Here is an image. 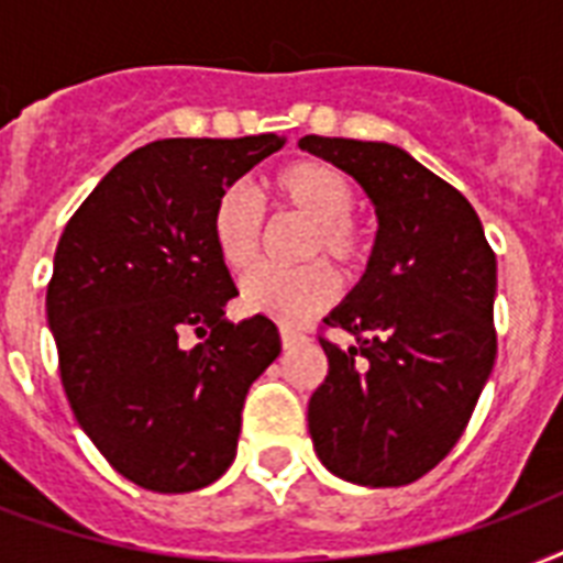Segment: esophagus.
<instances>
[{
    "mask_svg": "<svg viewBox=\"0 0 563 563\" xmlns=\"http://www.w3.org/2000/svg\"><path fill=\"white\" fill-rule=\"evenodd\" d=\"M280 342H283V347H286V351H291V347H300V344H307L309 335L303 333V330H295V327L283 324L280 327Z\"/></svg>",
    "mask_w": 563,
    "mask_h": 563,
    "instance_id": "esophagus-1",
    "label": "esophagus"
}]
</instances>
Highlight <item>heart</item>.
I'll use <instances>...</instances> for the list:
<instances>
[{"instance_id":"heart-1","label":"heart","mask_w":563,"mask_h":563,"mask_svg":"<svg viewBox=\"0 0 563 563\" xmlns=\"http://www.w3.org/2000/svg\"><path fill=\"white\" fill-rule=\"evenodd\" d=\"M272 192L283 210L312 221L303 254L330 256L344 272L368 260L371 242L356 210V189L342 169L324 161L289 163L272 178ZM265 210L260 195L247 184H230L219 192L210 212V236L216 254L230 272H245L260 254ZM339 291L333 268L327 263H307L300 268H254L239 286V303L251 316H265L283 324L303 321L324 309Z\"/></svg>"}]
</instances>
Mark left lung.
<instances>
[{
  "label": "left lung",
  "mask_w": 563,
  "mask_h": 563,
  "mask_svg": "<svg viewBox=\"0 0 563 563\" xmlns=\"http://www.w3.org/2000/svg\"><path fill=\"white\" fill-rule=\"evenodd\" d=\"M298 145L347 172L379 221L362 280L324 318L356 342L321 339L330 371L309 397V435L339 479L409 485L453 450L488 383L497 256L471 201L397 145Z\"/></svg>",
  "instance_id": "8db88e82"
}]
</instances>
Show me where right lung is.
<instances>
[{
	"mask_svg": "<svg viewBox=\"0 0 563 563\" xmlns=\"http://www.w3.org/2000/svg\"><path fill=\"white\" fill-rule=\"evenodd\" d=\"M283 136L157 140L119 161L57 242L46 318L66 400L110 467L157 494L207 488L236 455L245 394L280 356L272 318L228 321L239 291L210 212ZM184 332L202 342L187 349Z\"/></svg>",
	"mask_w": 563,
	"mask_h": 563,
	"instance_id": "add662e5",
	"label": "right lung"
}]
</instances>
